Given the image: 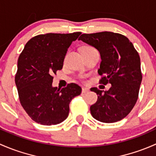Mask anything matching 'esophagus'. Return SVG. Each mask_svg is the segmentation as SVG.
Returning a JSON list of instances; mask_svg holds the SVG:
<instances>
[{
	"mask_svg": "<svg viewBox=\"0 0 156 156\" xmlns=\"http://www.w3.org/2000/svg\"><path fill=\"white\" fill-rule=\"evenodd\" d=\"M89 89H87V88H83V89H82V92L84 93V94L89 92Z\"/></svg>",
	"mask_w": 156,
	"mask_h": 156,
	"instance_id": "1",
	"label": "esophagus"
}]
</instances>
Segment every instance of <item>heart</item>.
Masks as SVG:
<instances>
[{"label": "heart", "mask_w": 156, "mask_h": 156, "mask_svg": "<svg viewBox=\"0 0 156 156\" xmlns=\"http://www.w3.org/2000/svg\"><path fill=\"white\" fill-rule=\"evenodd\" d=\"M91 49H94V48L91 47V46H83V48L81 49V52H86V51H89L91 50Z\"/></svg>", "instance_id": "obj_1"}]
</instances>
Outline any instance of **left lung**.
I'll return each instance as SVG.
<instances>
[{
    "label": "left lung",
    "instance_id": "left-lung-1",
    "mask_svg": "<svg viewBox=\"0 0 156 156\" xmlns=\"http://www.w3.org/2000/svg\"><path fill=\"white\" fill-rule=\"evenodd\" d=\"M79 41L99 51L101 58L98 72L102 76L99 83L111 84L107 91L91 88L98 101L90 107L91 114L102 122L122 120L129 114L138 98L142 81L140 58L132 43L122 34L110 31L83 34Z\"/></svg>",
    "mask_w": 156,
    "mask_h": 156
}]
</instances>
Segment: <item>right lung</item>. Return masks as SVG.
<instances>
[{"label": "right lung", "mask_w": 156, "mask_h": 156, "mask_svg": "<svg viewBox=\"0 0 156 156\" xmlns=\"http://www.w3.org/2000/svg\"><path fill=\"white\" fill-rule=\"evenodd\" d=\"M81 32L39 34L25 44L18 59L15 82L21 105L36 122L52 126L62 122L69 114L72 99L81 94L75 83L58 89L52 75L62 69L67 49Z\"/></svg>", "instance_id": "1"}]
</instances>
